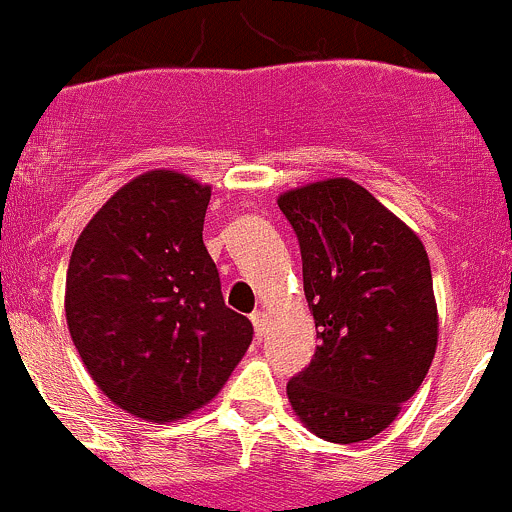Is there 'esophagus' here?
<instances>
[{
    "label": "esophagus",
    "instance_id": "obj_1",
    "mask_svg": "<svg viewBox=\"0 0 512 512\" xmlns=\"http://www.w3.org/2000/svg\"><path fill=\"white\" fill-rule=\"evenodd\" d=\"M250 321H252V326H255L257 338H262V333H265V326H267V314H265V311H260V309L252 311Z\"/></svg>",
    "mask_w": 512,
    "mask_h": 512
}]
</instances>
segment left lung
<instances>
[{"label":"left lung","mask_w":512,"mask_h":512,"mask_svg":"<svg viewBox=\"0 0 512 512\" xmlns=\"http://www.w3.org/2000/svg\"><path fill=\"white\" fill-rule=\"evenodd\" d=\"M301 247L316 346L287 397L309 432L365 441L395 422L427 378L439 314L422 240L346 176L277 198Z\"/></svg>","instance_id":"8db88e82"}]
</instances>
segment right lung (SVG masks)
<instances>
[{"instance_id":"1","label":"right lung","mask_w":512,"mask_h":512,"mask_svg":"<svg viewBox=\"0 0 512 512\" xmlns=\"http://www.w3.org/2000/svg\"><path fill=\"white\" fill-rule=\"evenodd\" d=\"M211 186L171 169L125 184L93 215L66 274V321L95 385L147 422L213 400L252 343L203 245Z\"/></svg>"}]
</instances>
